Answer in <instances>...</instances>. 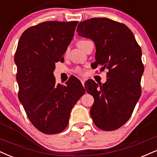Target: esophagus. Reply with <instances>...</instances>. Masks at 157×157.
<instances>
[{
    "label": "esophagus",
    "instance_id": "esophagus-1",
    "mask_svg": "<svg viewBox=\"0 0 157 157\" xmlns=\"http://www.w3.org/2000/svg\"><path fill=\"white\" fill-rule=\"evenodd\" d=\"M81 82H82V85H83V86H84V82H85V79H84V78L81 79Z\"/></svg>",
    "mask_w": 157,
    "mask_h": 157
}]
</instances>
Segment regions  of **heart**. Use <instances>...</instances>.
I'll return each instance as SVG.
<instances>
[{"mask_svg": "<svg viewBox=\"0 0 157 157\" xmlns=\"http://www.w3.org/2000/svg\"><path fill=\"white\" fill-rule=\"evenodd\" d=\"M86 41H87V40H80V41H78V44H78V47L80 48L81 46H82L84 44L86 43ZM76 72H77V73H82V70H80V69H77V70H76Z\"/></svg>", "mask_w": 157, "mask_h": 157, "instance_id": "1", "label": "heart"}]
</instances>
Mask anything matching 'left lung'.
<instances>
[{
    "label": "left lung",
    "mask_w": 157,
    "mask_h": 157,
    "mask_svg": "<svg viewBox=\"0 0 157 157\" xmlns=\"http://www.w3.org/2000/svg\"><path fill=\"white\" fill-rule=\"evenodd\" d=\"M79 36L90 38L96 47L94 68L108 69L102 84L88 81L86 92L94 98L90 115L98 128L115 130L128 121L141 95L144 67L142 51L125 25L108 18H92L77 27Z\"/></svg>",
    "instance_id": "8db88e82"
}]
</instances>
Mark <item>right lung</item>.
I'll return each mask as SVG.
<instances>
[{
	"label": "right lung",
	"instance_id": "add662e5",
	"mask_svg": "<svg viewBox=\"0 0 157 157\" xmlns=\"http://www.w3.org/2000/svg\"><path fill=\"white\" fill-rule=\"evenodd\" d=\"M78 22L40 23L27 29L19 40L14 56L18 98L33 125L44 134L66 128L71 110L85 93L77 78L57 84L53 73L55 63L64 61Z\"/></svg>",
	"mask_w": 157,
	"mask_h": 157
}]
</instances>
